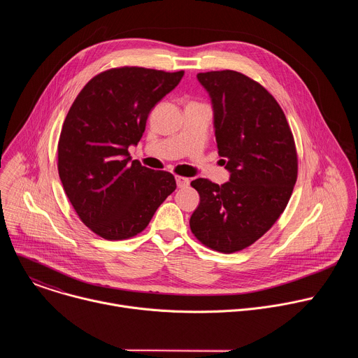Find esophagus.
<instances>
[{
  "instance_id": "obj_1",
  "label": "esophagus",
  "mask_w": 358,
  "mask_h": 358,
  "mask_svg": "<svg viewBox=\"0 0 358 358\" xmlns=\"http://www.w3.org/2000/svg\"><path fill=\"white\" fill-rule=\"evenodd\" d=\"M176 181H177V187H178V188H185V187L189 185V178H187V177L177 176V177H176Z\"/></svg>"
}]
</instances>
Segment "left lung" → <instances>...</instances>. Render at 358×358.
Segmentation results:
<instances>
[{"label":"left lung","mask_w":358,"mask_h":358,"mask_svg":"<svg viewBox=\"0 0 358 358\" xmlns=\"http://www.w3.org/2000/svg\"><path fill=\"white\" fill-rule=\"evenodd\" d=\"M207 90L221 163L222 185L196 178L199 206L189 220L203 245L224 253L258 241L285 211L297 178L293 136L275 97L235 71L196 75Z\"/></svg>","instance_id":"1"}]
</instances>
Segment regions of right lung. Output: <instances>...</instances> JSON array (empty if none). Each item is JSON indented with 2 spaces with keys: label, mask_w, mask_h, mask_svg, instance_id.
<instances>
[{
  "label": "right lung",
  "mask_w": 358,
  "mask_h": 358,
  "mask_svg": "<svg viewBox=\"0 0 358 358\" xmlns=\"http://www.w3.org/2000/svg\"><path fill=\"white\" fill-rule=\"evenodd\" d=\"M184 72L119 68L90 79L71 106L58 143L64 189L83 224L105 239L140 234L177 188L174 176L131 160L145 122Z\"/></svg>",
  "instance_id": "add662e5"
}]
</instances>
